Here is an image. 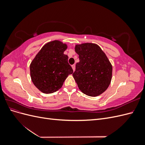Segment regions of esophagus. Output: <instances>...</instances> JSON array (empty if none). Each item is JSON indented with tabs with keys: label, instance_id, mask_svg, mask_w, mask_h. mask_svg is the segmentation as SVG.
<instances>
[{
	"label": "esophagus",
	"instance_id": "34e87169",
	"mask_svg": "<svg viewBox=\"0 0 145 145\" xmlns=\"http://www.w3.org/2000/svg\"><path fill=\"white\" fill-rule=\"evenodd\" d=\"M72 68L74 71H75V69H76V66H75V65H72Z\"/></svg>",
	"mask_w": 145,
	"mask_h": 145
}]
</instances>
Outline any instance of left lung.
<instances>
[{
    "mask_svg": "<svg viewBox=\"0 0 145 145\" xmlns=\"http://www.w3.org/2000/svg\"><path fill=\"white\" fill-rule=\"evenodd\" d=\"M80 62L72 74L78 88L89 96H97L106 90L112 78V65L99 46L86 43L77 45Z\"/></svg>",
    "mask_w": 145,
    "mask_h": 145,
    "instance_id": "1",
    "label": "left lung"
}]
</instances>
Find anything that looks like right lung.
<instances>
[{
	"mask_svg": "<svg viewBox=\"0 0 145 145\" xmlns=\"http://www.w3.org/2000/svg\"><path fill=\"white\" fill-rule=\"evenodd\" d=\"M67 45L59 40L47 43L30 65V75L34 85L41 92L51 94L62 88L73 70L68 57L63 54Z\"/></svg>",
	"mask_w": 145,
	"mask_h": 145,
	"instance_id": "add662e5",
	"label": "right lung"
}]
</instances>
